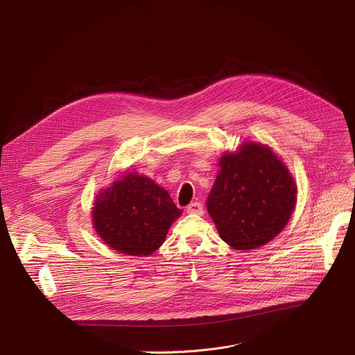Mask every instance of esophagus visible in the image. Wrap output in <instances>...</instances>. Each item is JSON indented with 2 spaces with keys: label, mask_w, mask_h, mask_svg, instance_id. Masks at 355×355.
I'll list each match as a JSON object with an SVG mask.
<instances>
[{
  "label": "esophagus",
  "mask_w": 355,
  "mask_h": 355,
  "mask_svg": "<svg viewBox=\"0 0 355 355\" xmlns=\"http://www.w3.org/2000/svg\"><path fill=\"white\" fill-rule=\"evenodd\" d=\"M187 213L190 214H202V206L201 202H191L190 206H187Z\"/></svg>",
  "instance_id": "esophagus-1"
}]
</instances>
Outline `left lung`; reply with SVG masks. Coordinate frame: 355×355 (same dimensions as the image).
<instances>
[{
    "mask_svg": "<svg viewBox=\"0 0 355 355\" xmlns=\"http://www.w3.org/2000/svg\"><path fill=\"white\" fill-rule=\"evenodd\" d=\"M207 211L217 232L236 250L263 246L289 223L296 182L272 148L246 141L218 161Z\"/></svg>",
    "mask_w": 355,
    "mask_h": 355,
    "instance_id": "left-lung-1",
    "label": "left lung"
}]
</instances>
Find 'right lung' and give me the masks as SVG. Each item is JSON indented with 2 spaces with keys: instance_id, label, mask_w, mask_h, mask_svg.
Segmentation results:
<instances>
[{
  "instance_id": "right-lung-1",
  "label": "right lung",
  "mask_w": 355,
  "mask_h": 355,
  "mask_svg": "<svg viewBox=\"0 0 355 355\" xmlns=\"http://www.w3.org/2000/svg\"><path fill=\"white\" fill-rule=\"evenodd\" d=\"M181 214L170 193L151 178L125 173L96 196L92 225L110 249L129 256H149L162 246Z\"/></svg>"
}]
</instances>
